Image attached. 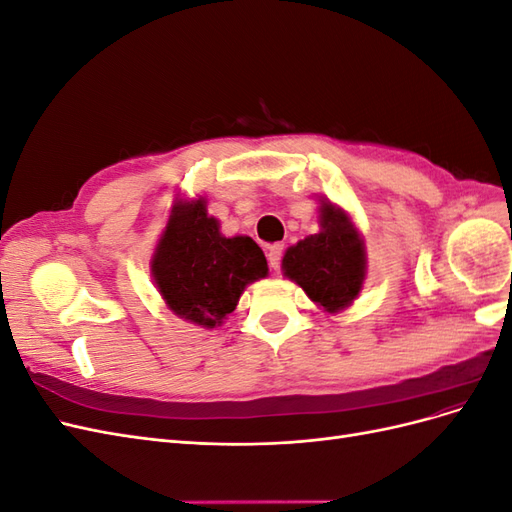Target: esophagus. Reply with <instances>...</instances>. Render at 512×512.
<instances>
[{
    "instance_id": "34e87169",
    "label": "esophagus",
    "mask_w": 512,
    "mask_h": 512,
    "mask_svg": "<svg viewBox=\"0 0 512 512\" xmlns=\"http://www.w3.org/2000/svg\"><path fill=\"white\" fill-rule=\"evenodd\" d=\"M282 254H284V245H282V243H275V245H271V247H269L267 258H269V265H271V269H277V267H280Z\"/></svg>"
}]
</instances>
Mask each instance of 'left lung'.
Listing matches in <instances>:
<instances>
[{"label":"left lung","mask_w":512,"mask_h":512,"mask_svg":"<svg viewBox=\"0 0 512 512\" xmlns=\"http://www.w3.org/2000/svg\"><path fill=\"white\" fill-rule=\"evenodd\" d=\"M320 230L290 245L282 273L303 288L327 314H339L354 303L367 280V252L352 215L329 198H320Z\"/></svg>","instance_id":"left-lung-1"}]
</instances>
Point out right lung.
Instances as JSON below:
<instances>
[{"label": "right lung", "mask_w": 512, "mask_h": 512, "mask_svg": "<svg viewBox=\"0 0 512 512\" xmlns=\"http://www.w3.org/2000/svg\"><path fill=\"white\" fill-rule=\"evenodd\" d=\"M149 271L170 312L203 329L222 327L243 290L269 275L256 241L224 237L203 196L175 198Z\"/></svg>", "instance_id": "obj_1"}]
</instances>
